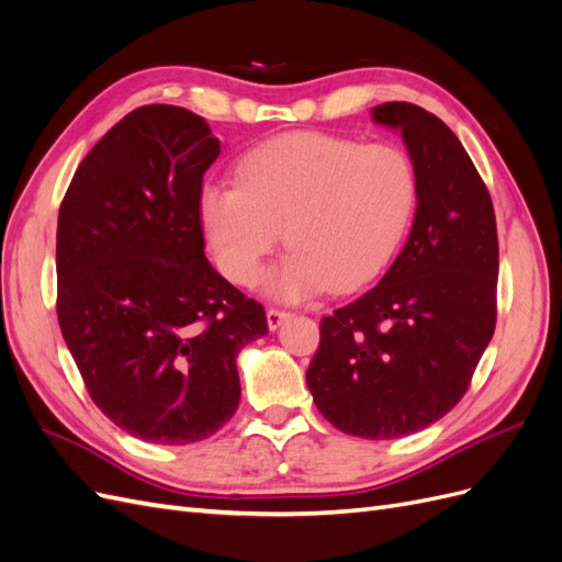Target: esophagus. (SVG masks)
<instances>
[{"mask_svg": "<svg viewBox=\"0 0 562 562\" xmlns=\"http://www.w3.org/2000/svg\"><path fill=\"white\" fill-rule=\"evenodd\" d=\"M291 318V312H285V310H279V307H269L267 310V326H269V330H277L283 321H288Z\"/></svg>", "mask_w": 562, "mask_h": 562, "instance_id": "34e87169", "label": "esophagus"}]
</instances>
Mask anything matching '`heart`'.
Masks as SVG:
<instances>
[{"label":"heart","mask_w":562,"mask_h":562,"mask_svg":"<svg viewBox=\"0 0 562 562\" xmlns=\"http://www.w3.org/2000/svg\"><path fill=\"white\" fill-rule=\"evenodd\" d=\"M417 199V168L401 145L300 131L248 151L239 182L203 184L199 215L217 267L239 285L258 281L283 229L291 252L265 288L300 302L375 279L411 229Z\"/></svg>","instance_id":"b5f03b06"}]
</instances>
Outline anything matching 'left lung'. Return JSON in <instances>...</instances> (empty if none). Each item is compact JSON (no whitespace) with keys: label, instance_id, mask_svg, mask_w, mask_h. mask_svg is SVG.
<instances>
[{"label":"left lung","instance_id":"1","mask_svg":"<svg viewBox=\"0 0 562 562\" xmlns=\"http://www.w3.org/2000/svg\"><path fill=\"white\" fill-rule=\"evenodd\" d=\"M372 119L398 128L415 161L413 229L378 285L321 318L307 384L333 427L389 440L467 394L497 323L499 241L487 187L436 114L384 103Z\"/></svg>","mask_w":562,"mask_h":562}]
</instances>
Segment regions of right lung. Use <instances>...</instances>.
Instances as JSON below:
<instances>
[{"instance_id": "add662e5", "label": "right lung", "mask_w": 562, "mask_h": 562, "mask_svg": "<svg viewBox=\"0 0 562 562\" xmlns=\"http://www.w3.org/2000/svg\"><path fill=\"white\" fill-rule=\"evenodd\" d=\"M220 155L203 116L145 105L79 164L58 213V323L93 403L161 446L196 443L239 407L236 353L260 302L203 255L199 196Z\"/></svg>"}]
</instances>
